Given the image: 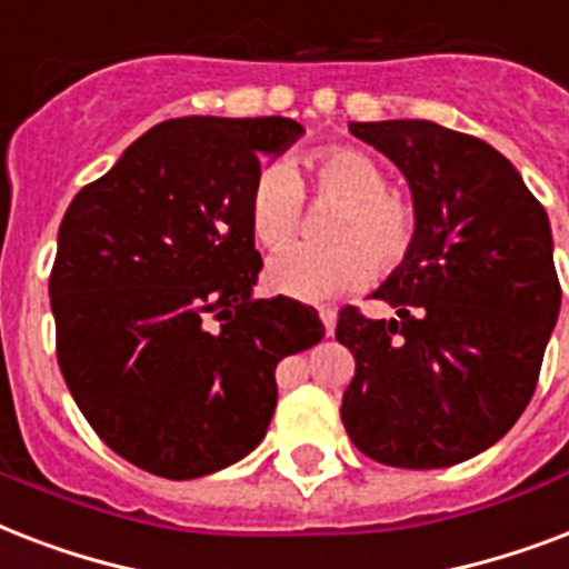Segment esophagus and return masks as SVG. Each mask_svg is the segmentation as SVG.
Listing matches in <instances>:
<instances>
[{
	"mask_svg": "<svg viewBox=\"0 0 569 569\" xmlns=\"http://www.w3.org/2000/svg\"><path fill=\"white\" fill-rule=\"evenodd\" d=\"M319 319H321V325H325V333H328V337H333V330H337V310L321 307Z\"/></svg>",
	"mask_w": 569,
	"mask_h": 569,
	"instance_id": "1",
	"label": "esophagus"
}]
</instances>
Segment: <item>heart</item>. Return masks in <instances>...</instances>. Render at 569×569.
Masks as SVG:
<instances>
[{
    "label": "heart",
    "instance_id": "1",
    "mask_svg": "<svg viewBox=\"0 0 569 569\" xmlns=\"http://www.w3.org/2000/svg\"><path fill=\"white\" fill-rule=\"evenodd\" d=\"M303 171L321 200L339 203L328 227L330 248L280 250L266 268L268 286L295 301H330L363 286L378 271H392L416 241V209L407 197L389 191L387 168L357 147H328L303 156ZM303 218V186L283 162L266 164L253 177L248 221L253 239L277 250L295 239Z\"/></svg>",
    "mask_w": 569,
    "mask_h": 569
}]
</instances>
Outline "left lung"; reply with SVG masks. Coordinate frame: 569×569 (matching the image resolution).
Segmentation results:
<instances>
[{"label": "left lung", "instance_id": "obj_1", "mask_svg": "<svg viewBox=\"0 0 569 569\" xmlns=\"http://www.w3.org/2000/svg\"><path fill=\"white\" fill-rule=\"evenodd\" d=\"M348 129L405 173L416 241L372 292L396 319L339 312L357 360L342 425L378 463L455 467L502 440L535 396L561 310L549 218L481 138L431 120Z\"/></svg>", "mask_w": 569, "mask_h": 569}]
</instances>
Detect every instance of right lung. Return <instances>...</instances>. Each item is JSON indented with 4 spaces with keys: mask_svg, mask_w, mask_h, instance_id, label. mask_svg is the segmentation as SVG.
Returning <instances> with one entry per match:
<instances>
[{
    "mask_svg": "<svg viewBox=\"0 0 569 569\" xmlns=\"http://www.w3.org/2000/svg\"><path fill=\"white\" fill-rule=\"evenodd\" d=\"M301 136L292 118L164 120L67 206L49 274L58 366L100 440L153 476L250 455L277 363L325 337L316 310L253 298L250 182Z\"/></svg>",
    "mask_w": 569,
    "mask_h": 569,
    "instance_id": "right-lung-1",
    "label": "right lung"
}]
</instances>
